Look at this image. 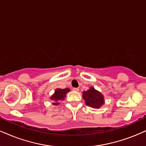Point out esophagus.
Here are the masks:
<instances>
[{"instance_id":"esophagus-1","label":"esophagus","mask_w":146,"mask_h":146,"mask_svg":"<svg viewBox=\"0 0 146 146\" xmlns=\"http://www.w3.org/2000/svg\"><path fill=\"white\" fill-rule=\"evenodd\" d=\"M73 91H78L79 89L78 88H73Z\"/></svg>"}]
</instances>
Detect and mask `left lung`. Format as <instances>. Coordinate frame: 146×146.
<instances>
[{
    "label": "left lung",
    "instance_id": "left-lung-1",
    "mask_svg": "<svg viewBox=\"0 0 146 146\" xmlns=\"http://www.w3.org/2000/svg\"><path fill=\"white\" fill-rule=\"evenodd\" d=\"M82 98L86 105L93 108H100L105 103L104 95L93 87H91L89 90L82 92Z\"/></svg>",
    "mask_w": 146,
    "mask_h": 146
}]
</instances>
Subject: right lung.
I'll return each instance as SVG.
<instances>
[{"label": "right lung", "mask_w": 146, "mask_h": 146, "mask_svg": "<svg viewBox=\"0 0 146 146\" xmlns=\"http://www.w3.org/2000/svg\"><path fill=\"white\" fill-rule=\"evenodd\" d=\"M70 89L68 88L66 89H59L57 88L55 90V92L50 97V100L52 101L53 105L58 106L59 104V101H64L66 97V94L70 92Z\"/></svg>", "instance_id": "obj_1"}]
</instances>
